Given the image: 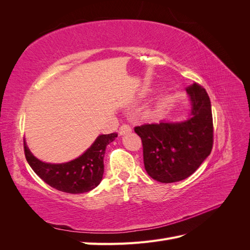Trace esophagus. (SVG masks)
I'll list each match as a JSON object with an SVG mask.
<instances>
[{"instance_id": "esophagus-1", "label": "esophagus", "mask_w": 250, "mask_h": 250, "mask_svg": "<svg viewBox=\"0 0 250 250\" xmlns=\"http://www.w3.org/2000/svg\"><path fill=\"white\" fill-rule=\"evenodd\" d=\"M130 131H131V127L129 125H127V124H123L122 126L119 128V134L120 135H124L126 133H129Z\"/></svg>"}]
</instances>
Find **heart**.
Listing matches in <instances>:
<instances>
[{
    "label": "heart",
    "mask_w": 250,
    "mask_h": 250,
    "mask_svg": "<svg viewBox=\"0 0 250 250\" xmlns=\"http://www.w3.org/2000/svg\"><path fill=\"white\" fill-rule=\"evenodd\" d=\"M163 107H164V102H161V103H158L155 107L146 110L145 111L146 118H154V117H156L158 113L162 111Z\"/></svg>",
    "instance_id": "b5f03b06"
}]
</instances>
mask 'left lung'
<instances>
[{"label":"left lung","mask_w":250,"mask_h":250,"mask_svg":"<svg viewBox=\"0 0 250 250\" xmlns=\"http://www.w3.org/2000/svg\"><path fill=\"white\" fill-rule=\"evenodd\" d=\"M187 93L192 105L188 120L134 127L142 140L145 169L160 183H176L192 175L213 149V116L207 90L195 82Z\"/></svg>","instance_id":"1"}]
</instances>
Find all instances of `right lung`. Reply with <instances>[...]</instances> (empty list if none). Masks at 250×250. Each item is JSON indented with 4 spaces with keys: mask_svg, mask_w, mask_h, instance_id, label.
<instances>
[{
    "mask_svg": "<svg viewBox=\"0 0 250 250\" xmlns=\"http://www.w3.org/2000/svg\"><path fill=\"white\" fill-rule=\"evenodd\" d=\"M117 137L116 132L99 135L84 153L64 164H48L37 160L24 140L25 156L30 167L50 187L70 194L86 193L101 183L105 149Z\"/></svg>",
    "mask_w": 250,
    "mask_h": 250,
    "instance_id": "obj_1",
    "label": "right lung"
}]
</instances>
